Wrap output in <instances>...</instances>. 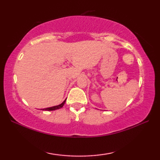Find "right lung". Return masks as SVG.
<instances>
[{"mask_svg": "<svg viewBox=\"0 0 160 160\" xmlns=\"http://www.w3.org/2000/svg\"><path fill=\"white\" fill-rule=\"evenodd\" d=\"M66 99L65 100V101H64L63 103H61V104H59V105H57V106L52 107H48V108H46V109H42V110H45V111H53V110L58 109H60V108L63 107V105H64V104H65V102H66Z\"/></svg>", "mask_w": 160, "mask_h": 160, "instance_id": "right-lung-1", "label": "right lung"}]
</instances>
